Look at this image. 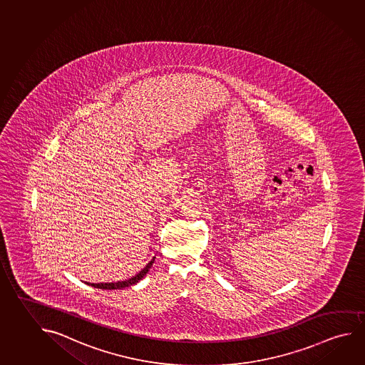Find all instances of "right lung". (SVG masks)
Masks as SVG:
<instances>
[{
    "label": "right lung",
    "mask_w": 365,
    "mask_h": 365,
    "mask_svg": "<svg viewBox=\"0 0 365 365\" xmlns=\"http://www.w3.org/2000/svg\"><path fill=\"white\" fill-rule=\"evenodd\" d=\"M155 257H153V259L150 260L148 264L144 267L140 272L136 273L134 277L129 278V279L118 281V282H107V284H89V282H87V284L93 286V287H97V289H102V290H120V289L129 287V286H133V284H135L136 282H139V281L147 274L149 268L155 263Z\"/></svg>",
    "instance_id": "add662e5"
}]
</instances>
